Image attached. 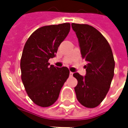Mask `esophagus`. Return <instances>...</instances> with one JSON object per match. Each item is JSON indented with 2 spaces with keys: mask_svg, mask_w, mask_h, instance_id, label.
Listing matches in <instances>:
<instances>
[{
  "mask_svg": "<svg viewBox=\"0 0 128 128\" xmlns=\"http://www.w3.org/2000/svg\"><path fill=\"white\" fill-rule=\"evenodd\" d=\"M72 74H73V72L70 71V76H72Z\"/></svg>",
  "mask_w": 128,
  "mask_h": 128,
  "instance_id": "obj_1",
  "label": "esophagus"
}]
</instances>
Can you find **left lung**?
Instances as JSON below:
<instances>
[{
	"label": "left lung",
	"instance_id": "left-lung-1",
	"mask_svg": "<svg viewBox=\"0 0 128 128\" xmlns=\"http://www.w3.org/2000/svg\"><path fill=\"white\" fill-rule=\"evenodd\" d=\"M78 37L81 54L88 64L86 74H73L78 80L75 91L78 102L89 108L98 106L106 96L114 77V60L109 43L104 36L88 24L72 23Z\"/></svg>",
	"mask_w": 128,
	"mask_h": 128
}]
</instances>
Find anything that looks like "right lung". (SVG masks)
<instances>
[{"label": "right lung", "mask_w": 128, "mask_h": 128, "mask_svg": "<svg viewBox=\"0 0 128 128\" xmlns=\"http://www.w3.org/2000/svg\"><path fill=\"white\" fill-rule=\"evenodd\" d=\"M70 23L44 26L30 36L20 60L21 79L26 93L35 104L48 107L58 99L70 71L50 65L59 46L70 32Z\"/></svg>", "instance_id": "1"}]
</instances>
